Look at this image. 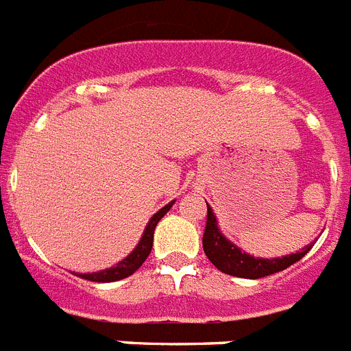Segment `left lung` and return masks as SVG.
Here are the masks:
<instances>
[{"instance_id": "obj_1", "label": "left lung", "mask_w": 351, "mask_h": 351, "mask_svg": "<svg viewBox=\"0 0 351 351\" xmlns=\"http://www.w3.org/2000/svg\"><path fill=\"white\" fill-rule=\"evenodd\" d=\"M312 248V244L305 246L302 252H296L293 255H285L282 258H255L250 257L248 253L241 252L235 244L226 239L217 228V221L212 208L207 205V225L203 232V252L208 257V261L214 264L219 271L232 276H241V278H262V276L273 275L278 271H284L291 264L298 262L305 257V253Z\"/></svg>"}]
</instances>
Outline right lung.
Segmentation results:
<instances>
[{
    "mask_svg": "<svg viewBox=\"0 0 351 351\" xmlns=\"http://www.w3.org/2000/svg\"><path fill=\"white\" fill-rule=\"evenodd\" d=\"M175 202L167 203L166 207H162L160 210L155 214V216L149 219L148 226H146V230H144L143 237H141L139 244H137V248L128 255L126 258L117 264L116 267H110V269H105V271H99V273H90V275H80L82 278L85 280H90V282H116L121 280V278H126V276L134 275L135 271L139 269L143 266V262L148 258L149 252H152V246H153V232H155V226H157L158 221L164 217L167 210L171 208Z\"/></svg>",
    "mask_w": 351,
    "mask_h": 351,
    "instance_id": "right-lung-1",
    "label": "right lung"
}]
</instances>
